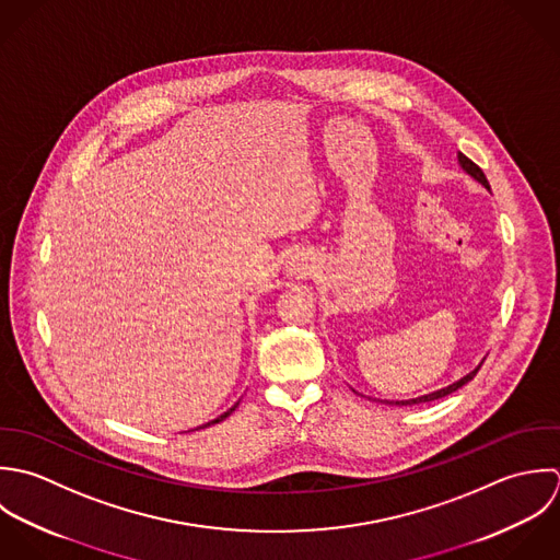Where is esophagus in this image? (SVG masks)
Returning <instances> with one entry per match:
<instances>
[{"label":"esophagus","instance_id":"34e87169","mask_svg":"<svg viewBox=\"0 0 560 560\" xmlns=\"http://www.w3.org/2000/svg\"><path fill=\"white\" fill-rule=\"evenodd\" d=\"M305 270H307V268H305V266H301V264H296V266H294V272H299L301 277L305 275Z\"/></svg>","mask_w":560,"mask_h":560}]
</instances>
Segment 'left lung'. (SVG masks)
<instances>
[{"label":"left lung","mask_w":560,"mask_h":560,"mask_svg":"<svg viewBox=\"0 0 560 560\" xmlns=\"http://www.w3.org/2000/svg\"><path fill=\"white\" fill-rule=\"evenodd\" d=\"M458 164L463 166V171L465 173H469L476 182H480L485 188H489V182H487V177H485V173L480 171V166L478 164H474L467 155H463V153H458ZM480 370V365L476 368V370H471L469 374H465L460 381H456V383H452V385H447L444 389H438V392H433V394H427V396H420V398H411V400H398L396 405H400V407H407V405H420V402H431V400H438V398H444L447 394H452V392H456L458 387H463L465 383H469L474 376H476V372Z\"/></svg>","instance_id":"1"}]
</instances>
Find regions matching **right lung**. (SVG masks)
Here are the masks:
<instances>
[{
  "label": "right lung",
  "instance_id": "obj_1",
  "mask_svg": "<svg viewBox=\"0 0 560 560\" xmlns=\"http://www.w3.org/2000/svg\"><path fill=\"white\" fill-rule=\"evenodd\" d=\"M237 405H240V402H235V405H233L229 411H224L223 416H219L217 420H212V422H208V424H203V427H199V429H208V427H212V424H219V422H223L224 418H229V416L235 411V407H237Z\"/></svg>",
  "mask_w": 560,
  "mask_h": 560
}]
</instances>
